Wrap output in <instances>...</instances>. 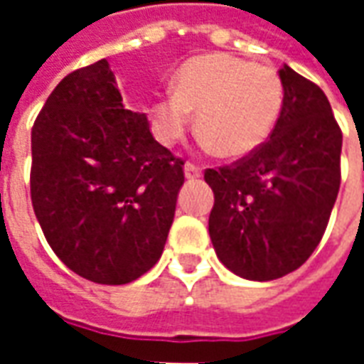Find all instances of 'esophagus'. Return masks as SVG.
<instances>
[{
	"label": "esophagus",
	"mask_w": 364,
	"mask_h": 364,
	"mask_svg": "<svg viewBox=\"0 0 364 364\" xmlns=\"http://www.w3.org/2000/svg\"><path fill=\"white\" fill-rule=\"evenodd\" d=\"M200 175H203V169H200V167L195 166L193 161H187V164H185V177H187V179H198Z\"/></svg>",
	"instance_id": "1"
}]
</instances>
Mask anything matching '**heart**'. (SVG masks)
Segmentation results:
<instances>
[{
  "label": "heart",
  "instance_id": "obj_1",
  "mask_svg": "<svg viewBox=\"0 0 364 364\" xmlns=\"http://www.w3.org/2000/svg\"><path fill=\"white\" fill-rule=\"evenodd\" d=\"M173 93H161L150 107L154 134L171 146L181 140L197 112V128L220 158L250 156L265 144L281 117L284 85L274 68L257 66L228 54L185 62Z\"/></svg>",
  "mask_w": 364,
  "mask_h": 364
}]
</instances>
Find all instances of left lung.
<instances>
[{"instance_id": "1", "label": "left lung", "mask_w": 364, "mask_h": 364, "mask_svg": "<svg viewBox=\"0 0 364 364\" xmlns=\"http://www.w3.org/2000/svg\"><path fill=\"white\" fill-rule=\"evenodd\" d=\"M284 103L263 146L206 169L208 232L218 259L250 281L296 271L326 232L341 183L343 134L326 93L284 66Z\"/></svg>"}]
</instances>
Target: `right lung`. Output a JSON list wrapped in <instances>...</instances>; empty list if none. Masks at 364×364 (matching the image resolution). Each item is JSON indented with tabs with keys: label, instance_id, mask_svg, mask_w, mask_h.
<instances>
[{
	"label": "right lung",
	"instance_id": "1",
	"mask_svg": "<svg viewBox=\"0 0 364 364\" xmlns=\"http://www.w3.org/2000/svg\"><path fill=\"white\" fill-rule=\"evenodd\" d=\"M31 198L60 261L87 281L127 284L161 257L185 181L181 158L122 105L107 60L54 87L31 134Z\"/></svg>",
	"mask_w": 364,
	"mask_h": 364
}]
</instances>
